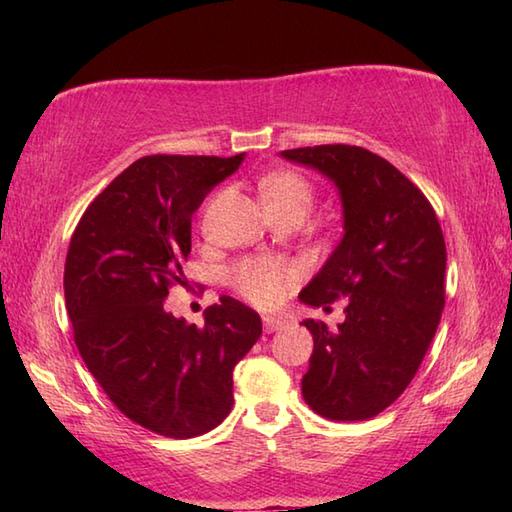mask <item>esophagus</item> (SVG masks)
I'll use <instances>...</instances> for the list:
<instances>
[{"instance_id": "1", "label": "esophagus", "mask_w": 512, "mask_h": 512, "mask_svg": "<svg viewBox=\"0 0 512 512\" xmlns=\"http://www.w3.org/2000/svg\"><path fill=\"white\" fill-rule=\"evenodd\" d=\"M286 325V319H281V317H273V314H266L264 317V330L266 332H277V330H281Z\"/></svg>"}]
</instances>
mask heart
Wrapping results in <instances>:
<instances>
[{"label":"heart","mask_w":512,"mask_h":512,"mask_svg":"<svg viewBox=\"0 0 512 512\" xmlns=\"http://www.w3.org/2000/svg\"><path fill=\"white\" fill-rule=\"evenodd\" d=\"M259 191L273 215H306L314 202V187L310 180L290 169L268 173L259 182ZM297 279L299 268L286 259H244L228 275V281L239 295L262 308H273L279 301H284Z\"/></svg>","instance_id":"b5f03b06"}]
</instances>
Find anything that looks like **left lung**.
<instances>
[{
	"mask_svg": "<svg viewBox=\"0 0 512 512\" xmlns=\"http://www.w3.org/2000/svg\"><path fill=\"white\" fill-rule=\"evenodd\" d=\"M281 156L330 178L343 204V239L299 299L325 308L345 297V321L301 323L314 339L303 400L330 420L374 418L407 389L436 336L447 270L440 222L416 184L363 147Z\"/></svg>",
	"mask_w": 512,
	"mask_h": 512,
	"instance_id": "1",
	"label": "left lung"
}]
</instances>
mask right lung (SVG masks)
<instances>
[{"mask_svg": "<svg viewBox=\"0 0 512 512\" xmlns=\"http://www.w3.org/2000/svg\"><path fill=\"white\" fill-rule=\"evenodd\" d=\"M244 154L145 156L94 198L76 224L63 290L74 343L96 383L129 420L165 438L215 429L233 407V369L262 336V319L233 297L204 325L165 310L184 286L191 215Z\"/></svg>", "mask_w": 512, "mask_h": 512, "instance_id": "right-lung-1", "label": "right lung"}]
</instances>
